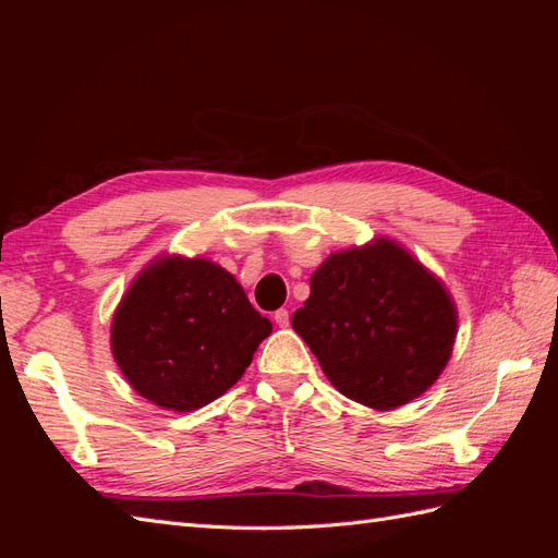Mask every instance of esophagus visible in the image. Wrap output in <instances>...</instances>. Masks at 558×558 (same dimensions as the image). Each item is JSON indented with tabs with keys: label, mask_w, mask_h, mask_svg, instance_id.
I'll return each instance as SVG.
<instances>
[{
	"label": "esophagus",
	"mask_w": 558,
	"mask_h": 558,
	"mask_svg": "<svg viewBox=\"0 0 558 558\" xmlns=\"http://www.w3.org/2000/svg\"><path fill=\"white\" fill-rule=\"evenodd\" d=\"M275 324H277L279 328H289V324H291L289 310H277V312H275Z\"/></svg>",
	"instance_id": "34e87169"
}]
</instances>
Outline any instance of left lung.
Here are the masks:
<instances>
[{
    "label": "left lung",
    "mask_w": 558,
    "mask_h": 558,
    "mask_svg": "<svg viewBox=\"0 0 558 558\" xmlns=\"http://www.w3.org/2000/svg\"><path fill=\"white\" fill-rule=\"evenodd\" d=\"M291 326L347 398L393 410L445 369L456 307L440 279L391 240L330 253Z\"/></svg>",
    "instance_id": "left-lung-1"
}]
</instances>
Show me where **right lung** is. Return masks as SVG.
Wrapping results in <instances>:
<instances>
[{"label": "right lung", "mask_w": 558, "mask_h": 558, "mask_svg": "<svg viewBox=\"0 0 558 558\" xmlns=\"http://www.w3.org/2000/svg\"><path fill=\"white\" fill-rule=\"evenodd\" d=\"M272 324L207 258L162 256L132 281L111 320V351L134 391L193 412L223 396Z\"/></svg>", "instance_id": "add662e5"}]
</instances>
